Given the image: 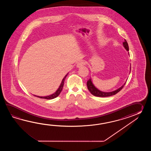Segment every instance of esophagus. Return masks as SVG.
<instances>
[{
  "label": "esophagus",
  "instance_id": "1",
  "mask_svg": "<svg viewBox=\"0 0 151 151\" xmlns=\"http://www.w3.org/2000/svg\"><path fill=\"white\" fill-rule=\"evenodd\" d=\"M85 65V63L84 61H79V62H78V63H77V67L78 68H81V67H83V66H84Z\"/></svg>",
  "mask_w": 151,
  "mask_h": 151
}]
</instances>
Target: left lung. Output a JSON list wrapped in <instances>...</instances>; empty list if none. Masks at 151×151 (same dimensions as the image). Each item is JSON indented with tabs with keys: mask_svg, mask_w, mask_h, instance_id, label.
Listing matches in <instances>:
<instances>
[{
	"mask_svg": "<svg viewBox=\"0 0 151 151\" xmlns=\"http://www.w3.org/2000/svg\"><path fill=\"white\" fill-rule=\"evenodd\" d=\"M123 46L127 51H129L128 43H127V42L126 40L125 39V42H123ZM125 83H124V85H123L121 87H120L118 89H117L116 91H114L113 92H102L100 90H98L96 87L94 86L91 78L87 82V88H88V89L89 90V91L91 92V93L92 94H93V96H99V97H107V96H112L113 95H115L116 93H118L119 91H120L121 90H122V88L125 86Z\"/></svg>",
	"mask_w": 151,
	"mask_h": 151,
	"instance_id": "8db88e82",
	"label": "left lung"
}]
</instances>
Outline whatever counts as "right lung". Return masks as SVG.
<instances>
[{"label":"right lung","mask_w":151,"mask_h":151,"mask_svg":"<svg viewBox=\"0 0 151 151\" xmlns=\"http://www.w3.org/2000/svg\"><path fill=\"white\" fill-rule=\"evenodd\" d=\"M68 74H66V75L65 76L64 78H63V79L62 81H61V84H60V86H59V88H58L57 91L55 93H53V94H52L50 95V96H35V95H34V96H37V97H38L39 98L45 99H54L55 98L57 97V96L59 95V94L60 93V92H61L62 90H63V86H64L65 79V78H66V76H68Z\"/></svg>","instance_id":"obj_1"}]
</instances>
